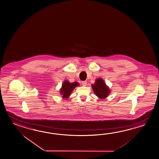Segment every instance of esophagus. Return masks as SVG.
Listing matches in <instances>:
<instances>
[{
	"mask_svg": "<svg viewBox=\"0 0 159 159\" xmlns=\"http://www.w3.org/2000/svg\"><path fill=\"white\" fill-rule=\"evenodd\" d=\"M87 84V81H81V84L83 85V86H86Z\"/></svg>",
	"mask_w": 159,
	"mask_h": 159,
	"instance_id": "obj_1",
	"label": "esophagus"
}]
</instances>
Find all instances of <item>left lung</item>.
Segmentation results:
<instances>
[{
	"label": "left lung",
	"mask_w": 159,
	"mask_h": 159,
	"mask_svg": "<svg viewBox=\"0 0 159 159\" xmlns=\"http://www.w3.org/2000/svg\"><path fill=\"white\" fill-rule=\"evenodd\" d=\"M92 87L94 93L101 99H104L107 97L110 93L109 88L105 83L104 80L100 78L97 79L94 84L92 85Z\"/></svg>",
	"instance_id": "1"
}]
</instances>
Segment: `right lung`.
<instances>
[{
	"mask_svg": "<svg viewBox=\"0 0 159 159\" xmlns=\"http://www.w3.org/2000/svg\"><path fill=\"white\" fill-rule=\"evenodd\" d=\"M79 85V84L78 82L70 83L68 80H65L62 84L61 89H60V93L62 95V98H68L75 88Z\"/></svg>",
	"mask_w": 159,
	"mask_h": 159,
	"instance_id": "right-lung-1",
	"label": "right lung"
}]
</instances>
